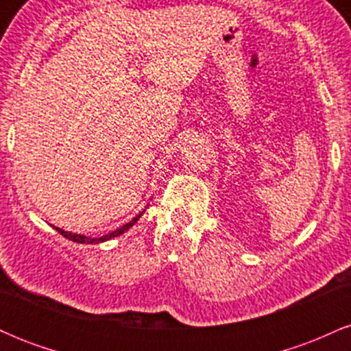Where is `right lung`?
Wrapping results in <instances>:
<instances>
[{"instance_id": "add662e5", "label": "right lung", "mask_w": 351, "mask_h": 351, "mask_svg": "<svg viewBox=\"0 0 351 351\" xmlns=\"http://www.w3.org/2000/svg\"><path fill=\"white\" fill-rule=\"evenodd\" d=\"M142 215H143V211L140 213L138 216H135L134 219L130 221V223L123 224V226L117 229V231L110 232V234H107V236H102V237H87V236H80V234H72V232H69V231H64V229H60V228H54V229H56V231H58V232H60V234H62L64 237H66V239H69V241H74V243H80V244H94V243H104V241H108V239H112V237H117V236L123 234L125 231H128V229H130L132 226H134V224L136 223V221H138V217L142 216Z\"/></svg>"}]
</instances>
